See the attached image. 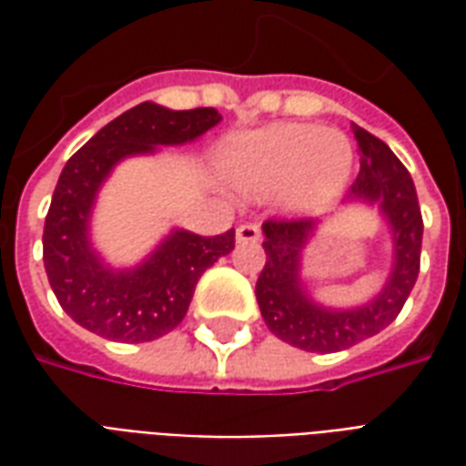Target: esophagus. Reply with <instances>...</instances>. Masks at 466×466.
<instances>
[{
  "label": "esophagus",
  "mask_w": 466,
  "mask_h": 466,
  "mask_svg": "<svg viewBox=\"0 0 466 466\" xmlns=\"http://www.w3.org/2000/svg\"><path fill=\"white\" fill-rule=\"evenodd\" d=\"M262 237V229L257 224H239L237 227V239L239 242H257Z\"/></svg>",
  "instance_id": "esophagus-1"
}]
</instances>
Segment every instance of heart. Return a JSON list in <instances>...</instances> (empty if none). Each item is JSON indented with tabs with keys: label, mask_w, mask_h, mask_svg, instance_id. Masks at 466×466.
<instances>
[{
	"label": "heart",
	"mask_w": 466,
	"mask_h": 466,
	"mask_svg": "<svg viewBox=\"0 0 466 466\" xmlns=\"http://www.w3.org/2000/svg\"><path fill=\"white\" fill-rule=\"evenodd\" d=\"M351 152L344 137L314 124H279L244 137L227 154L234 184L249 194L282 192L297 212H319L342 192Z\"/></svg>",
	"instance_id": "b5f03b06"
}]
</instances>
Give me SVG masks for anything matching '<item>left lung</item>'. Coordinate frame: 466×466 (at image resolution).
I'll use <instances>...</instances> for the list:
<instances>
[{"instance_id":"8db88e82","label":"left lung","mask_w":466,"mask_h":466,"mask_svg":"<svg viewBox=\"0 0 466 466\" xmlns=\"http://www.w3.org/2000/svg\"><path fill=\"white\" fill-rule=\"evenodd\" d=\"M361 149V172L350 187L354 199L380 202L394 229V269L384 292L360 309H324L312 304L299 284V252L314 229L307 217H272L262 224L267 262L257 279V302L274 337L304 351L350 350L390 327L420 277L421 222L420 199L407 167L380 137L354 124Z\"/></svg>"}]
</instances>
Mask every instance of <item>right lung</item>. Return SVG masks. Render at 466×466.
Returning a JSON list of instances; mask_svg holds the SVG:
<instances>
[{
  "instance_id": "right-lung-1",
  "label": "right lung",
  "mask_w": 466,
  "mask_h": 466,
  "mask_svg": "<svg viewBox=\"0 0 466 466\" xmlns=\"http://www.w3.org/2000/svg\"><path fill=\"white\" fill-rule=\"evenodd\" d=\"M222 122L212 106L172 112L152 102L109 122L69 157L45 219V269L56 302L76 324L115 342H152L182 322L194 287L219 257L234 249V229L202 237L174 232L134 272L105 269L86 242V217L109 169L154 144L192 142Z\"/></svg>"
}]
</instances>
